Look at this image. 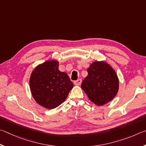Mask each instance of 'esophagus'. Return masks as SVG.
Listing matches in <instances>:
<instances>
[{
  "mask_svg": "<svg viewBox=\"0 0 146 146\" xmlns=\"http://www.w3.org/2000/svg\"><path fill=\"white\" fill-rule=\"evenodd\" d=\"M81 82H82V80H81V79H79V80H76L74 81V85H80L81 84Z\"/></svg>",
  "mask_w": 146,
  "mask_h": 146,
  "instance_id": "esophagus-1",
  "label": "esophagus"
}]
</instances>
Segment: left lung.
I'll list each match as a JSON object with an SVG mask.
<instances>
[{
    "label": "left lung",
    "instance_id": "left-lung-1",
    "mask_svg": "<svg viewBox=\"0 0 146 146\" xmlns=\"http://www.w3.org/2000/svg\"><path fill=\"white\" fill-rule=\"evenodd\" d=\"M87 72L81 88L90 100L98 106L112 100L118 92L119 80L111 66L104 61H95Z\"/></svg>",
    "mask_w": 146,
    "mask_h": 146
}]
</instances>
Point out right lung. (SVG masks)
I'll return each instance as SVG.
<instances>
[{"instance_id": "obj_1", "label": "right lung", "mask_w": 146, "mask_h": 146, "mask_svg": "<svg viewBox=\"0 0 146 146\" xmlns=\"http://www.w3.org/2000/svg\"><path fill=\"white\" fill-rule=\"evenodd\" d=\"M58 64L55 60L45 61L34 69L30 77L33 97L47 109H54L63 103L74 86L68 76L58 70Z\"/></svg>"}]
</instances>
